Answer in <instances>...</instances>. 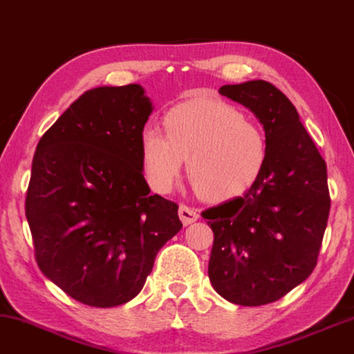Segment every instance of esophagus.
I'll return each instance as SVG.
<instances>
[{"label": "esophagus", "instance_id": "obj_1", "mask_svg": "<svg viewBox=\"0 0 354 354\" xmlns=\"http://www.w3.org/2000/svg\"><path fill=\"white\" fill-rule=\"evenodd\" d=\"M178 214H179V219H181V223L184 225L192 224L198 219L197 211H195L191 207H187V205H181V207H179V209H178Z\"/></svg>", "mask_w": 354, "mask_h": 354}]
</instances>
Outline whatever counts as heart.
Segmentation results:
<instances>
[{
	"mask_svg": "<svg viewBox=\"0 0 354 354\" xmlns=\"http://www.w3.org/2000/svg\"><path fill=\"white\" fill-rule=\"evenodd\" d=\"M165 133L147 127L141 133V163L147 183L165 194L183 170L203 198L219 202L243 194L259 178L267 140L254 119L214 98H194L163 118Z\"/></svg>",
	"mask_w": 354,
	"mask_h": 354,
	"instance_id": "1",
	"label": "heart"
}]
</instances>
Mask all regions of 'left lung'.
<instances>
[{
  "mask_svg": "<svg viewBox=\"0 0 354 354\" xmlns=\"http://www.w3.org/2000/svg\"><path fill=\"white\" fill-rule=\"evenodd\" d=\"M219 93L259 119L267 159L243 197L202 213L214 234L208 277L225 300L257 307L312 275L330 209L328 170L297 109L273 84L257 79Z\"/></svg>",
  "mask_w": 354,
  "mask_h": 354,
  "instance_id": "left-lung-1",
  "label": "left lung"
}]
</instances>
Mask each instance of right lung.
Masks as SVG:
<instances>
[{
    "label": "right lung",
    "instance_id": "1",
    "mask_svg": "<svg viewBox=\"0 0 354 354\" xmlns=\"http://www.w3.org/2000/svg\"><path fill=\"white\" fill-rule=\"evenodd\" d=\"M140 84L82 93L42 135L25 214L41 272L91 307L129 302L183 224L151 194L141 133L152 113Z\"/></svg>",
    "mask_w": 354,
    "mask_h": 354
}]
</instances>
